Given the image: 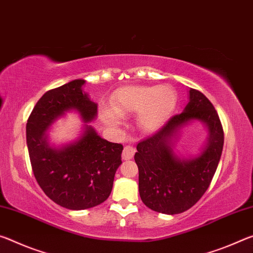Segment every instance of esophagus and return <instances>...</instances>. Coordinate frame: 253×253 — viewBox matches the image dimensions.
Masks as SVG:
<instances>
[{"mask_svg":"<svg viewBox=\"0 0 253 253\" xmlns=\"http://www.w3.org/2000/svg\"><path fill=\"white\" fill-rule=\"evenodd\" d=\"M135 154V149L132 146H126L123 149L122 152V158L123 160H130L132 159V157Z\"/></svg>","mask_w":253,"mask_h":253,"instance_id":"1","label":"esophagus"}]
</instances>
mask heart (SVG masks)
Segmentation results:
<instances>
[{"label": "heart", "instance_id": "obj_1", "mask_svg": "<svg viewBox=\"0 0 253 253\" xmlns=\"http://www.w3.org/2000/svg\"><path fill=\"white\" fill-rule=\"evenodd\" d=\"M177 95L171 86H130L119 89L113 98V110L120 117L139 113V126L142 130L152 131L171 113ZM105 121L110 126L120 123L117 115L106 112Z\"/></svg>", "mask_w": 253, "mask_h": 253}]
</instances>
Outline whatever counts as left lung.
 Masks as SVG:
<instances>
[{
	"label": "left lung",
	"mask_w": 253,
	"mask_h": 253,
	"mask_svg": "<svg viewBox=\"0 0 253 253\" xmlns=\"http://www.w3.org/2000/svg\"><path fill=\"white\" fill-rule=\"evenodd\" d=\"M192 119L207 123L210 130L205 151L188 161H180L171 150V136ZM224 131L216 110L200 90L190 88L189 103L158 131L136 144L139 193L144 205L156 212L179 214L201 200L210 187L220 161Z\"/></svg>",
	"instance_id": "8db88e82"
}]
</instances>
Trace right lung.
<instances>
[{
  "label": "right lung",
  "mask_w": 253,
  "mask_h": 253,
  "mask_svg": "<svg viewBox=\"0 0 253 253\" xmlns=\"http://www.w3.org/2000/svg\"><path fill=\"white\" fill-rule=\"evenodd\" d=\"M84 83L75 80L45 92L27 122L29 157L37 183L56 204L74 211L107 200L122 164V144L102 139L92 126H86L77 142L61 149L51 148L45 140V130L66 111H78L86 122L95 118L97 105L83 93Z\"/></svg>",
  "instance_id": "right-lung-1"
}]
</instances>
